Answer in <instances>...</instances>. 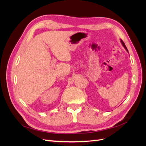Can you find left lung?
<instances>
[{
	"label": "left lung",
	"instance_id": "1",
	"mask_svg": "<svg viewBox=\"0 0 146 146\" xmlns=\"http://www.w3.org/2000/svg\"><path fill=\"white\" fill-rule=\"evenodd\" d=\"M121 42H122V45H123V46L125 47V49L127 50V52H129V51H128V50H127V47H126L125 45V44H124V42H123V41H122V40H121Z\"/></svg>",
	"mask_w": 146,
	"mask_h": 146
}]
</instances>
